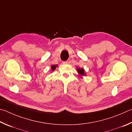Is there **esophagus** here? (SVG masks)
Segmentation results:
<instances>
[{"instance_id": "34e87169", "label": "esophagus", "mask_w": 132, "mask_h": 132, "mask_svg": "<svg viewBox=\"0 0 132 132\" xmlns=\"http://www.w3.org/2000/svg\"><path fill=\"white\" fill-rule=\"evenodd\" d=\"M69 61H63L62 62V63H63L64 64H68L69 63Z\"/></svg>"}]
</instances>
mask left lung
<instances>
[{"mask_svg": "<svg viewBox=\"0 0 132 132\" xmlns=\"http://www.w3.org/2000/svg\"><path fill=\"white\" fill-rule=\"evenodd\" d=\"M77 72L78 73V76L80 77V78H83L84 76H86V72H85V71L84 68H80L79 67L77 68Z\"/></svg>", "mask_w": 132, "mask_h": 132, "instance_id": "8db88e82", "label": "left lung"}]
</instances>
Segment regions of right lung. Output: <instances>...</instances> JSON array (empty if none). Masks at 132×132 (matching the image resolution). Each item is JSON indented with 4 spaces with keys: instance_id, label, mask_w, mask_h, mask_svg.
<instances>
[{
    "instance_id": "add662e5",
    "label": "right lung",
    "mask_w": 132,
    "mask_h": 132,
    "mask_svg": "<svg viewBox=\"0 0 132 132\" xmlns=\"http://www.w3.org/2000/svg\"><path fill=\"white\" fill-rule=\"evenodd\" d=\"M57 67V65H53L51 66V70L54 71Z\"/></svg>"
}]
</instances>
